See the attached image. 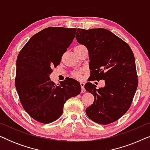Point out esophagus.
<instances>
[{
	"label": "esophagus",
	"instance_id": "esophagus-1",
	"mask_svg": "<svg viewBox=\"0 0 150 150\" xmlns=\"http://www.w3.org/2000/svg\"><path fill=\"white\" fill-rule=\"evenodd\" d=\"M81 92L82 93H85L86 91V90L85 89V87H84V86H85V83H83V82H81Z\"/></svg>",
	"mask_w": 150,
	"mask_h": 150
}]
</instances>
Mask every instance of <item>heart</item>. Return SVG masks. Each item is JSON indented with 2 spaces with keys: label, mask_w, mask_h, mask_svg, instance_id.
<instances>
[{
  "label": "heart",
  "mask_w": 150,
  "mask_h": 150,
  "mask_svg": "<svg viewBox=\"0 0 150 150\" xmlns=\"http://www.w3.org/2000/svg\"><path fill=\"white\" fill-rule=\"evenodd\" d=\"M83 46L80 45V46H76L75 48H81V47H83ZM81 73H82V71H73L72 74H71V76H72V77L75 78V79H80V77H81Z\"/></svg>",
  "instance_id": "1"
}]
</instances>
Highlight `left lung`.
Returning <instances> with one entry per match:
<instances>
[{
    "mask_svg": "<svg viewBox=\"0 0 150 150\" xmlns=\"http://www.w3.org/2000/svg\"><path fill=\"white\" fill-rule=\"evenodd\" d=\"M76 39L89 52L90 81L105 83L99 89L85 84V89L94 96L86 114L99 124L115 122L128 111L138 86L134 54L127 43L105 28H78Z\"/></svg>",
    "mask_w": 150,
    "mask_h": 150,
    "instance_id": "8db88e82",
    "label": "left lung"
}]
</instances>
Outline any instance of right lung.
Instances as JSON below:
<instances>
[{
	"label": "right lung",
	"mask_w": 150,
	"mask_h": 150,
	"mask_svg": "<svg viewBox=\"0 0 150 150\" xmlns=\"http://www.w3.org/2000/svg\"><path fill=\"white\" fill-rule=\"evenodd\" d=\"M76 28L48 27L35 34L18 54L15 85L20 102L35 120L49 124L60 117L69 98L81 91L80 83L65 79L56 85L51 81L52 68L75 38Z\"/></svg>",
	"instance_id": "right-lung-1"
}]
</instances>
